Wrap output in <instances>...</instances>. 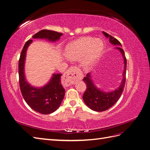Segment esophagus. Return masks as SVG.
<instances>
[{
  "label": "esophagus",
  "mask_w": 150,
  "mask_h": 150,
  "mask_svg": "<svg viewBox=\"0 0 150 150\" xmlns=\"http://www.w3.org/2000/svg\"><path fill=\"white\" fill-rule=\"evenodd\" d=\"M81 71L76 67H71L68 69L62 76V83L66 86H70L74 84L77 81L83 79Z\"/></svg>",
  "instance_id": "34e87169"
}]
</instances>
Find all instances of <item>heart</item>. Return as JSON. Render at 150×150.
Instances as JSON below:
<instances>
[{"instance_id": "obj_1", "label": "heart", "mask_w": 150, "mask_h": 150, "mask_svg": "<svg viewBox=\"0 0 150 150\" xmlns=\"http://www.w3.org/2000/svg\"><path fill=\"white\" fill-rule=\"evenodd\" d=\"M99 49L94 51V49ZM103 49V43L99 39L92 38H81L68 45L66 54L69 59L81 61L84 57L83 64L88 67L91 66Z\"/></svg>"}]
</instances>
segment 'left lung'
<instances>
[{"label": "left lung", "instance_id": "8db88e82", "mask_svg": "<svg viewBox=\"0 0 150 150\" xmlns=\"http://www.w3.org/2000/svg\"><path fill=\"white\" fill-rule=\"evenodd\" d=\"M103 34L107 38L110 39V42L116 46H122L118 40L113 38L111 35L105 32H103ZM121 52L124 59V71L122 72V79L120 86L113 91L104 92L101 91L94 85L91 79L90 73H88L84 77L83 81L86 84V89L83 96V99L85 104L91 110L95 111L101 112L104 111L111 108L118 101L123 91L125 82H126V59L125 56V52L121 47H115Z\"/></svg>", "mask_w": 150, "mask_h": 150}]
</instances>
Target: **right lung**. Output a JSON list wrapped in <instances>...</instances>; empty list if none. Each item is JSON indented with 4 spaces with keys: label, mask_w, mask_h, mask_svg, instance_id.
I'll list each match as a JSON object with an SVG mask.
<instances>
[{
    "label": "right lung",
    "mask_w": 150,
    "mask_h": 150,
    "mask_svg": "<svg viewBox=\"0 0 150 150\" xmlns=\"http://www.w3.org/2000/svg\"><path fill=\"white\" fill-rule=\"evenodd\" d=\"M62 33L44 29L33 36L34 39H45L55 42L60 39ZM33 40L27 41L22 50L19 61V76L20 89L24 100L28 105L39 113L48 115L59 107L65 95V89L61 83V74H54L47 84L42 88H35L25 80L24 64L26 51Z\"/></svg>",
    "instance_id": "add662e5"
}]
</instances>
